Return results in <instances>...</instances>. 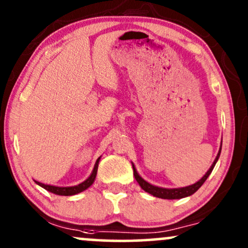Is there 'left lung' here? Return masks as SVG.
Returning a JSON list of instances; mask_svg holds the SVG:
<instances>
[{"label":"left lung","instance_id":"8db88e82","mask_svg":"<svg viewBox=\"0 0 248 248\" xmlns=\"http://www.w3.org/2000/svg\"><path fill=\"white\" fill-rule=\"evenodd\" d=\"M220 152H221V146H220V149H219V152L217 154V157L215 158L212 166L210 167V169L207 170L205 175H204L203 177L199 179L198 182H196V183H193L189 186L177 187V189H167V187H160V186H153V184L148 183L147 181H144V179L142 178L140 175H139V172L136 171L135 166H134V164L132 163L133 164V170H134V176H135L136 182L140 184V186L142 187V189H143L146 192L150 193V195H153L154 197L162 198V199H181V198H184V197H189V196L193 195V193L197 191L199 187L203 186L204 182L206 181V178L209 177L210 173L212 172L213 168H215L216 163H217V161L219 158V156H220Z\"/></svg>","mask_w":248,"mask_h":248}]
</instances>
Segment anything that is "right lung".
I'll return each instance as SVG.
<instances>
[{
	"instance_id": "1",
	"label": "right lung",
	"mask_w": 248,
	"mask_h": 248,
	"mask_svg": "<svg viewBox=\"0 0 248 248\" xmlns=\"http://www.w3.org/2000/svg\"><path fill=\"white\" fill-rule=\"evenodd\" d=\"M101 156L98 158L94 164V168H93L92 173L90 175V177L87 179H85L84 182H81L80 184L78 186H49V184H44L41 183V182L35 181L39 186L44 187L45 190H47L49 192L55 193V195H59V196H73L77 195V193L82 192L84 190H86L94 183V179L96 177V171H98V166H99V161H100Z\"/></svg>"
}]
</instances>
